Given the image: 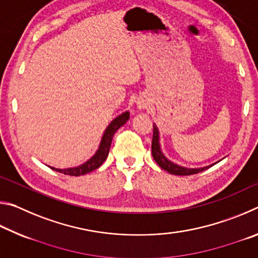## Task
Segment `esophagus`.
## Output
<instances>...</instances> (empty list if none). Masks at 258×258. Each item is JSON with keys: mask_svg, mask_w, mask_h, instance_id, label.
<instances>
[{"mask_svg": "<svg viewBox=\"0 0 258 258\" xmlns=\"http://www.w3.org/2000/svg\"><path fill=\"white\" fill-rule=\"evenodd\" d=\"M148 106H149V101L146 98H140L138 100V108L139 109H146Z\"/></svg>", "mask_w": 258, "mask_h": 258, "instance_id": "1", "label": "esophagus"}]
</instances>
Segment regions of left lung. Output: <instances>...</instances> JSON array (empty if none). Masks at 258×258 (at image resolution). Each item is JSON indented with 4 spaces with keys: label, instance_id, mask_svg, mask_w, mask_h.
I'll return each instance as SVG.
<instances>
[{
    "label": "left lung",
    "instance_id": "left-lung-1",
    "mask_svg": "<svg viewBox=\"0 0 258 258\" xmlns=\"http://www.w3.org/2000/svg\"><path fill=\"white\" fill-rule=\"evenodd\" d=\"M152 143H151V151H152V157L157 164H158L164 171L174 174V175H192V174H197L205 171L211 166H206V167L203 168H186L182 167V166H178L176 164L169 161L166 157L163 155V152L160 150V145H159V132L157 126L154 125V132H152Z\"/></svg>",
    "mask_w": 258,
    "mask_h": 258
}]
</instances>
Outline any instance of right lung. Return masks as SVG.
<instances>
[{
  "instance_id": "1",
  "label": "right lung",
  "mask_w": 258,
  "mask_h": 258,
  "mask_svg": "<svg viewBox=\"0 0 258 258\" xmlns=\"http://www.w3.org/2000/svg\"><path fill=\"white\" fill-rule=\"evenodd\" d=\"M128 119H130V112L125 111L118 117H116V118L108 125V127L103 133V137L101 139V143H100L98 151L95 152L92 158L87 160L86 163L77 166V167H72V168H64V169L54 168V167H51V168L54 169L56 172L64 174V175H71V176H81V175H84V174L94 171V169H97L103 164V161L107 159L113 134H115L117 132V130L121 127V126H123Z\"/></svg>"
}]
</instances>
